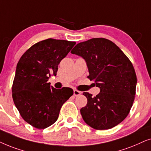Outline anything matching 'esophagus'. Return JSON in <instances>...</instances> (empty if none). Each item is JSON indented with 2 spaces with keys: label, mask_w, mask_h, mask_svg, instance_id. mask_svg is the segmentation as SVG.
Masks as SVG:
<instances>
[{
  "label": "esophagus",
  "mask_w": 151,
  "mask_h": 151,
  "mask_svg": "<svg viewBox=\"0 0 151 151\" xmlns=\"http://www.w3.org/2000/svg\"><path fill=\"white\" fill-rule=\"evenodd\" d=\"M81 92H80L77 90H74V96H78L81 95Z\"/></svg>",
  "instance_id": "obj_1"
}]
</instances>
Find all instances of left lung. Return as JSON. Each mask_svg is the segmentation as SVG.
Wrapping results in <instances>:
<instances>
[{
	"label": "left lung",
	"instance_id": "left-lung-1",
	"mask_svg": "<svg viewBox=\"0 0 151 151\" xmlns=\"http://www.w3.org/2000/svg\"><path fill=\"white\" fill-rule=\"evenodd\" d=\"M72 54L83 57L100 92L92 96L83 92L88 103L81 109L84 122L96 130H107L121 123L132 108L137 77L131 61L117 45L104 38L78 43Z\"/></svg>",
	"mask_w": 151,
	"mask_h": 151
}]
</instances>
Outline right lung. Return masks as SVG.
<instances>
[{
    "label": "right lung",
    "instance_id": "1",
    "mask_svg": "<svg viewBox=\"0 0 151 151\" xmlns=\"http://www.w3.org/2000/svg\"><path fill=\"white\" fill-rule=\"evenodd\" d=\"M76 43L47 39L30 47L18 62L12 98L22 118L38 129L57 121L63 104L73 94L70 88L56 89L47 81Z\"/></svg>",
    "mask_w": 151,
    "mask_h": 151
}]
</instances>
